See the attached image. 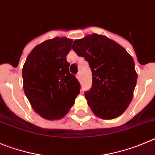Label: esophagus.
<instances>
[{
	"label": "esophagus",
	"instance_id": "obj_1",
	"mask_svg": "<svg viewBox=\"0 0 155 155\" xmlns=\"http://www.w3.org/2000/svg\"><path fill=\"white\" fill-rule=\"evenodd\" d=\"M76 78H77V79L78 80H79V79H80V78H81V76H80V73H78L77 75H76Z\"/></svg>",
	"mask_w": 155,
	"mask_h": 155
}]
</instances>
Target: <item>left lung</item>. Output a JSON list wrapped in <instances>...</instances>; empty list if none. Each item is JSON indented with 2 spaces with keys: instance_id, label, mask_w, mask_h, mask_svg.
<instances>
[{
  "instance_id": "left-lung-1",
  "label": "left lung",
  "mask_w": 155,
  "mask_h": 155,
  "mask_svg": "<svg viewBox=\"0 0 155 155\" xmlns=\"http://www.w3.org/2000/svg\"><path fill=\"white\" fill-rule=\"evenodd\" d=\"M72 49L90 64L93 85L85 97L93 114L104 120L120 116L131 102L136 86L133 58L118 43L97 34L75 40Z\"/></svg>"
}]
</instances>
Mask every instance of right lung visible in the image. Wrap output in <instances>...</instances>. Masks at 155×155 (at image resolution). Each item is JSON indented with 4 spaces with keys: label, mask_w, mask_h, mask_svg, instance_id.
Returning a JSON list of instances; mask_svg holds the SVG:
<instances>
[{
    "label": "right lung",
    "mask_w": 155,
    "mask_h": 155,
    "mask_svg": "<svg viewBox=\"0 0 155 155\" xmlns=\"http://www.w3.org/2000/svg\"><path fill=\"white\" fill-rule=\"evenodd\" d=\"M72 39L56 37L38 45L23 65V88L33 110L46 120L66 115L80 93V84L69 72L66 55Z\"/></svg>",
    "instance_id": "right-lung-1"
}]
</instances>
